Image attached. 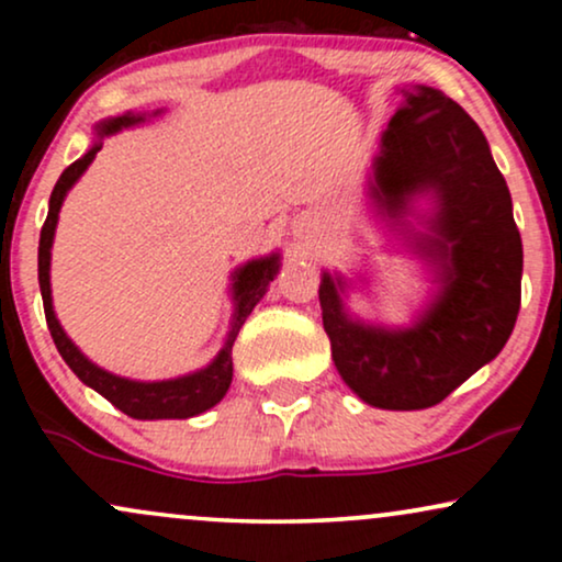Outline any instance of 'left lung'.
Returning a JSON list of instances; mask_svg holds the SVG:
<instances>
[{
  "mask_svg": "<svg viewBox=\"0 0 562 562\" xmlns=\"http://www.w3.org/2000/svg\"><path fill=\"white\" fill-rule=\"evenodd\" d=\"M372 169V200L398 227L405 229L412 199L435 198L429 235L406 232L441 288L415 325L385 330L348 317L346 282L325 272L322 325L340 378L362 402L428 409L505 348L520 312L524 243L486 137L434 87L406 92Z\"/></svg>",
  "mask_w": 562,
  "mask_h": 562,
  "instance_id": "8db88e82",
  "label": "left lung"
}]
</instances>
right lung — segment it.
I'll use <instances>...</instances> for the list:
<instances>
[{
	"label": "right lung",
	"instance_id": "obj_1",
	"mask_svg": "<svg viewBox=\"0 0 562 562\" xmlns=\"http://www.w3.org/2000/svg\"><path fill=\"white\" fill-rule=\"evenodd\" d=\"M142 115L124 113L119 119H108L102 124H97V137H108V134L119 132V128L139 124ZM102 142H97L87 156L68 166L66 171L57 179L53 195H49V214L47 222L42 227V237H38V288H42V301H44V317H47V327L53 333V340L60 351V357L66 359V364L76 372V378L83 385L94 389L97 393L111 402L115 409H121L124 415L134 417V420H187V417H195L200 412L211 409L224 398V393L229 391L232 383V346H235L237 333H240L245 317L254 312L256 303L261 301V295L267 293L269 282L274 280L277 269H280V256H263V259L248 261L245 267L237 269L232 274V299H235V317H232V330L224 340V348L216 353V359L203 370L192 372V375H182L173 380H158V383H139V380L119 378L113 372L102 370L89 362L87 357L74 346V340L68 338L66 330L60 327V322L55 317L53 308V290H49V248L55 240V227H57V214H60V205L66 200L68 190L76 184V179L87 171V166L92 164L97 153H100Z\"/></svg>",
	"mask_w": 562,
	"mask_h": 562
}]
</instances>
